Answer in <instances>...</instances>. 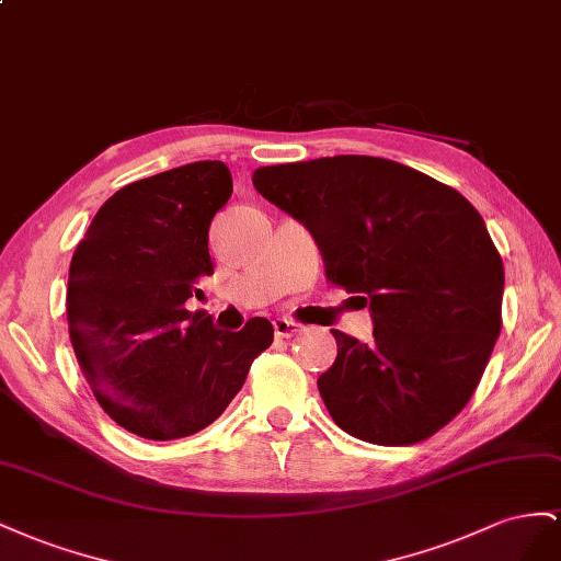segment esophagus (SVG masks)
Masks as SVG:
<instances>
[{"instance_id": "esophagus-1", "label": "esophagus", "mask_w": 561, "mask_h": 561, "mask_svg": "<svg viewBox=\"0 0 561 561\" xmlns=\"http://www.w3.org/2000/svg\"><path fill=\"white\" fill-rule=\"evenodd\" d=\"M272 329H275L277 339H291V335L300 331V324L291 322V319H275V322H272Z\"/></svg>"}]
</instances>
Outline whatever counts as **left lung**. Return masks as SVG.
Returning <instances> with one entry per match:
<instances>
[{
  "label": "left lung",
  "instance_id": "8db88e82",
  "mask_svg": "<svg viewBox=\"0 0 561 561\" xmlns=\"http://www.w3.org/2000/svg\"><path fill=\"white\" fill-rule=\"evenodd\" d=\"M253 185L312 234L327 279L374 319V343L331 331L317 380L347 435L407 446L470 402L501 333L503 261L474 206L382 157L335 154L261 167Z\"/></svg>",
  "mask_w": 561,
  "mask_h": 561
}]
</instances>
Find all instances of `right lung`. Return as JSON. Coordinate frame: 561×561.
Here are the masks:
<instances>
[{"instance_id": "1", "label": "right lung", "mask_w": 561, "mask_h": 561, "mask_svg": "<svg viewBox=\"0 0 561 561\" xmlns=\"http://www.w3.org/2000/svg\"><path fill=\"white\" fill-rule=\"evenodd\" d=\"M230 195L222 162L162 171L117 190L75 249V357L103 411L138 437L181 439L211 425L275 339L265 317L218 331L206 312L185 310L214 275L209 226Z\"/></svg>"}]
</instances>
